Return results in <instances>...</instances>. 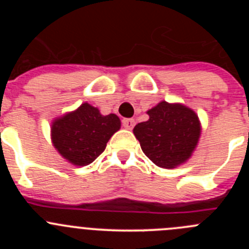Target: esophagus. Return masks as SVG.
Wrapping results in <instances>:
<instances>
[{
	"instance_id": "1",
	"label": "esophagus",
	"mask_w": 249,
	"mask_h": 249,
	"mask_svg": "<svg viewBox=\"0 0 249 249\" xmlns=\"http://www.w3.org/2000/svg\"><path fill=\"white\" fill-rule=\"evenodd\" d=\"M122 124L125 129L131 130L132 127L135 126V120L132 119V118H124V119L122 120Z\"/></svg>"
}]
</instances>
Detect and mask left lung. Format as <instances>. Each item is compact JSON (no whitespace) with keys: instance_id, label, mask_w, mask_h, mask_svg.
Wrapping results in <instances>:
<instances>
[{"instance_id":"1","label":"left lung","mask_w":249,"mask_h":249,"mask_svg":"<svg viewBox=\"0 0 249 249\" xmlns=\"http://www.w3.org/2000/svg\"><path fill=\"white\" fill-rule=\"evenodd\" d=\"M147 113L149 119L134 129L143 153L164 169H173L187 161L200 137L195 112L182 105L162 101Z\"/></svg>"}]
</instances>
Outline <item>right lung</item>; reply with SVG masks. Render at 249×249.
Segmentation results:
<instances>
[{"label": "right lung", "mask_w": 249, "mask_h": 249, "mask_svg": "<svg viewBox=\"0 0 249 249\" xmlns=\"http://www.w3.org/2000/svg\"><path fill=\"white\" fill-rule=\"evenodd\" d=\"M119 129L117 115H102L97 108L83 104L74 112L55 120L52 139L65 159L77 166H85L101 155L108 140Z\"/></svg>", "instance_id": "1"}]
</instances>
